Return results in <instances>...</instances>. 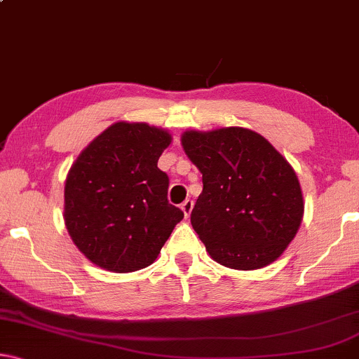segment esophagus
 <instances>
[{"label": "esophagus", "instance_id": "obj_1", "mask_svg": "<svg viewBox=\"0 0 359 359\" xmlns=\"http://www.w3.org/2000/svg\"><path fill=\"white\" fill-rule=\"evenodd\" d=\"M182 212L185 215V218L190 217V213H192V208H194V200H185V202L182 203Z\"/></svg>", "mask_w": 359, "mask_h": 359}]
</instances>
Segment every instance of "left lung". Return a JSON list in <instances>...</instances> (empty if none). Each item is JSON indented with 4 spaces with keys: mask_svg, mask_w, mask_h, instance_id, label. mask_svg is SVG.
<instances>
[{
    "mask_svg": "<svg viewBox=\"0 0 359 359\" xmlns=\"http://www.w3.org/2000/svg\"><path fill=\"white\" fill-rule=\"evenodd\" d=\"M182 146L202 172L190 222L218 264L251 271L271 264L297 235L304 198L287 161L245 128L187 131Z\"/></svg>",
    "mask_w": 359,
    "mask_h": 359,
    "instance_id": "1",
    "label": "left lung"
}]
</instances>
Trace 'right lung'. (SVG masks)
<instances>
[{
	"mask_svg": "<svg viewBox=\"0 0 359 359\" xmlns=\"http://www.w3.org/2000/svg\"><path fill=\"white\" fill-rule=\"evenodd\" d=\"M170 135L146 123H114L76 157L65 180V226L85 257L133 272L159 256L184 212L167 200L157 161Z\"/></svg>",
	"mask_w": 359,
	"mask_h": 359,
	"instance_id": "add662e5",
	"label": "right lung"
}]
</instances>
